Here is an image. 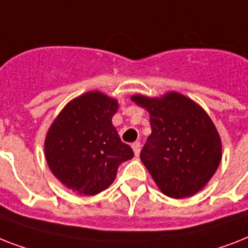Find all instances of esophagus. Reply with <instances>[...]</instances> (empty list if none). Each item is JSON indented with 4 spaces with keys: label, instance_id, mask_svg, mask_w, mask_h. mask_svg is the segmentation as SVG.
<instances>
[{
    "label": "esophagus",
    "instance_id": "obj_1",
    "mask_svg": "<svg viewBox=\"0 0 248 248\" xmlns=\"http://www.w3.org/2000/svg\"><path fill=\"white\" fill-rule=\"evenodd\" d=\"M132 148H133L134 155H136V156L140 155V142H134V143L132 144Z\"/></svg>",
    "mask_w": 248,
    "mask_h": 248
}]
</instances>
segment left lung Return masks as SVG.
Wrapping results in <instances>:
<instances>
[{
	"instance_id": "obj_1",
	"label": "left lung",
	"mask_w": 248,
	"mask_h": 248,
	"mask_svg": "<svg viewBox=\"0 0 248 248\" xmlns=\"http://www.w3.org/2000/svg\"><path fill=\"white\" fill-rule=\"evenodd\" d=\"M130 100L150 114L152 133L140 151L158 189L171 199L196 195L221 161V138L207 112L187 96L133 94Z\"/></svg>"
}]
</instances>
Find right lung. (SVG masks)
Segmentation results:
<instances>
[{
	"label": "right lung",
	"instance_id": "right-lung-1",
	"mask_svg": "<svg viewBox=\"0 0 248 248\" xmlns=\"http://www.w3.org/2000/svg\"><path fill=\"white\" fill-rule=\"evenodd\" d=\"M118 108V100L90 91L65 105L47 130L45 157L49 170L78 195L105 191L116 178L119 165L134 156L112 125Z\"/></svg>",
	"mask_w": 248,
	"mask_h": 248
}]
</instances>
